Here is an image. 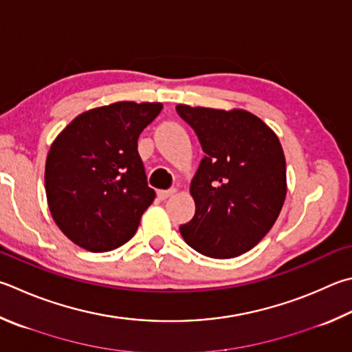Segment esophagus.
<instances>
[{"instance_id": "34e87169", "label": "esophagus", "mask_w": 352, "mask_h": 352, "mask_svg": "<svg viewBox=\"0 0 352 352\" xmlns=\"http://www.w3.org/2000/svg\"><path fill=\"white\" fill-rule=\"evenodd\" d=\"M177 192V189L175 188H172V189H166V190H158L157 192V195H158V198L160 200H166V198H169L172 194H175Z\"/></svg>"}]
</instances>
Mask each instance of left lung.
Wrapping results in <instances>:
<instances>
[{"mask_svg":"<svg viewBox=\"0 0 352 352\" xmlns=\"http://www.w3.org/2000/svg\"><path fill=\"white\" fill-rule=\"evenodd\" d=\"M204 158L190 183L195 215L180 226L188 245L210 258L248 252L270 232L286 197L282 144L246 111L178 104Z\"/></svg>","mask_w":352,"mask_h":352,"instance_id":"left-lung-1","label":"left lung"}]
</instances>
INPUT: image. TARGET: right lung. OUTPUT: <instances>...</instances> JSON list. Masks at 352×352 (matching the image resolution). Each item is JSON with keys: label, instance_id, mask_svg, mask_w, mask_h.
Wrapping results in <instances>:
<instances>
[{"label": "right lung", "instance_id": "1", "mask_svg": "<svg viewBox=\"0 0 352 352\" xmlns=\"http://www.w3.org/2000/svg\"><path fill=\"white\" fill-rule=\"evenodd\" d=\"M162 103L120 101L76 117L46 160L50 214L75 245L107 252L129 241L155 198L138 155V137Z\"/></svg>", "mask_w": 352, "mask_h": 352}]
</instances>
